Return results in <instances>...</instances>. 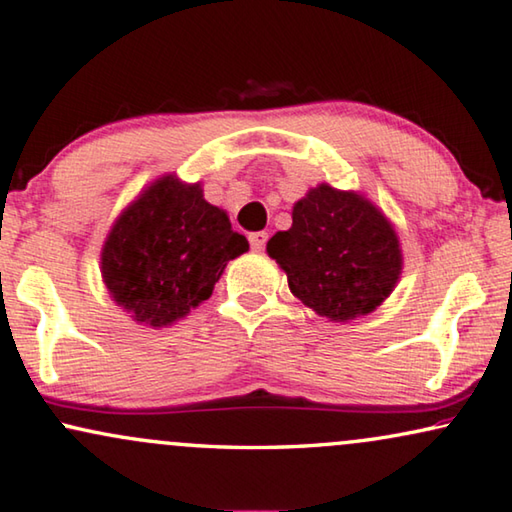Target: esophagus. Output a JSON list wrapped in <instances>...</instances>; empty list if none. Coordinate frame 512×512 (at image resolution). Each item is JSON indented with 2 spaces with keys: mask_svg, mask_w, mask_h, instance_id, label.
Returning <instances> with one entry per match:
<instances>
[{
  "mask_svg": "<svg viewBox=\"0 0 512 512\" xmlns=\"http://www.w3.org/2000/svg\"><path fill=\"white\" fill-rule=\"evenodd\" d=\"M248 241H250V248H253V250H264L266 241H269V232H253L248 237Z\"/></svg>",
  "mask_w": 512,
  "mask_h": 512,
  "instance_id": "34e87169",
  "label": "esophagus"
}]
</instances>
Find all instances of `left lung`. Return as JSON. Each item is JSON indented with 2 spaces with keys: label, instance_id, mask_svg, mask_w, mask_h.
Listing matches in <instances>:
<instances>
[{
  "label": "left lung",
  "instance_id": "obj_1",
  "mask_svg": "<svg viewBox=\"0 0 512 512\" xmlns=\"http://www.w3.org/2000/svg\"><path fill=\"white\" fill-rule=\"evenodd\" d=\"M291 227L275 232L266 253L287 273L291 294L328 321L371 314L403 271L394 225L360 191L319 184L291 209Z\"/></svg>",
  "mask_w": 512,
  "mask_h": 512
}]
</instances>
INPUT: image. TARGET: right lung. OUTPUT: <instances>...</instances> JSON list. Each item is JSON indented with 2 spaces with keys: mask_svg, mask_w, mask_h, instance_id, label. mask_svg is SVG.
Masks as SVG:
<instances>
[{
  "mask_svg": "<svg viewBox=\"0 0 512 512\" xmlns=\"http://www.w3.org/2000/svg\"><path fill=\"white\" fill-rule=\"evenodd\" d=\"M248 241L200 182L166 173L113 221L100 253L102 282L120 310L148 328H168L212 296Z\"/></svg>",
  "mask_w": 512,
  "mask_h": 512,
  "instance_id": "1",
  "label": "right lung"
}]
</instances>
